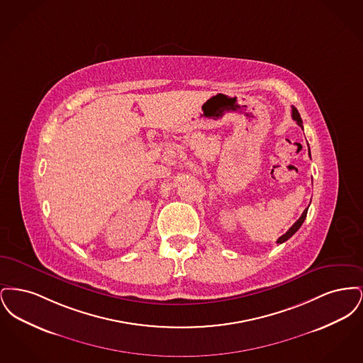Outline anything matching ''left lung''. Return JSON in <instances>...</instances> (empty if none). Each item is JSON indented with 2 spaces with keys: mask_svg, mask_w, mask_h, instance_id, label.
<instances>
[{
  "mask_svg": "<svg viewBox=\"0 0 363 363\" xmlns=\"http://www.w3.org/2000/svg\"><path fill=\"white\" fill-rule=\"evenodd\" d=\"M291 116H293L294 121H296V123L303 129V126H302V118H301V116H299V113H298V110L295 108L293 106V110H291ZM309 156H311V148H309ZM308 209L309 207L306 208L303 212H302V215H301V218L294 223L290 228H289V231L286 233V234H283L279 240H277V243H283V242L287 241V240H290L291 237H293L294 234L299 230V227L302 225V223L305 222V219H306V215H308Z\"/></svg>",
  "mask_w": 363,
  "mask_h": 363,
  "instance_id": "8db88e82",
  "label": "left lung"
}]
</instances>
